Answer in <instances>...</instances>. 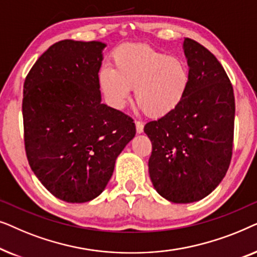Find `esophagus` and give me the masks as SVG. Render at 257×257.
<instances>
[{
	"instance_id": "obj_1",
	"label": "esophagus",
	"mask_w": 257,
	"mask_h": 257,
	"mask_svg": "<svg viewBox=\"0 0 257 257\" xmlns=\"http://www.w3.org/2000/svg\"><path fill=\"white\" fill-rule=\"evenodd\" d=\"M136 130H137V133H143L144 131V122L140 121V120H136Z\"/></svg>"
}]
</instances>
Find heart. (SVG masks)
Listing matches in <instances>:
<instances>
[{
  "label": "heart",
  "mask_w": 257,
  "mask_h": 257,
  "mask_svg": "<svg viewBox=\"0 0 257 257\" xmlns=\"http://www.w3.org/2000/svg\"><path fill=\"white\" fill-rule=\"evenodd\" d=\"M114 68L105 65L99 84L112 106L120 108L135 87V99L147 115L164 117L184 99L191 82L189 68L179 57L146 44L127 43L113 54Z\"/></svg>",
  "instance_id": "1"
}]
</instances>
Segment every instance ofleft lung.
Returning a JSON list of instances; mask_svg holds the SVG:
<instances>
[{
	"mask_svg": "<svg viewBox=\"0 0 257 257\" xmlns=\"http://www.w3.org/2000/svg\"><path fill=\"white\" fill-rule=\"evenodd\" d=\"M191 73L187 93L179 106L147 122L152 142L151 181L168 201H199L226 175L233 153L235 98L223 66L198 42L185 38Z\"/></svg>",
	"mask_w": 257,
	"mask_h": 257,
	"instance_id": "obj_1",
	"label": "left lung"
}]
</instances>
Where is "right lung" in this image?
<instances>
[{
    "label": "right lung",
    "instance_id": "add662e5",
    "mask_svg": "<svg viewBox=\"0 0 257 257\" xmlns=\"http://www.w3.org/2000/svg\"><path fill=\"white\" fill-rule=\"evenodd\" d=\"M101 42L59 41L30 69L23 89L24 146L42 185L65 202L97 198L136 136L133 119L101 104Z\"/></svg>",
    "mask_w": 257,
    "mask_h": 257
}]
</instances>
